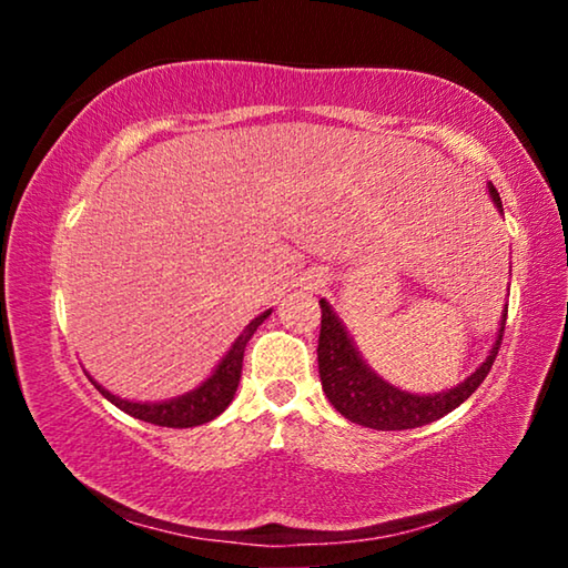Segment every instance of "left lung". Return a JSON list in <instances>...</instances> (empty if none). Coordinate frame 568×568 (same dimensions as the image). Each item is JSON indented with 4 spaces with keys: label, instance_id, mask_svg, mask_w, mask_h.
Instances as JSON below:
<instances>
[{
    "label": "left lung",
    "instance_id": "obj_1",
    "mask_svg": "<svg viewBox=\"0 0 568 568\" xmlns=\"http://www.w3.org/2000/svg\"><path fill=\"white\" fill-rule=\"evenodd\" d=\"M494 203L501 207V197L498 190L488 185ZM506 328V313L501 321V331L488 355L486 363L476 368V373L460 383V386L450 388L446 393H436V396H413V393L398 390L388 386L386 381L378 378L368 365L361 361L358 351L353 348L348 333L335 318L331 305L321 301V335H318V373L321 383L333 408L353 423H361L365 428L376 430H406L418 428L426 423H434L444 418L446 413L458 408L470 393H476L480 383L486 381L488 371L498 355L504 341Z\"/></svg>",
    "mask_w": 568,
    "mask_h": 568
}]
</instances>
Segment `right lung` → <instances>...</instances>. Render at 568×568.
Wrapping results in <instances>:
<instances>
[{
    "instance_id": "obj_1",
    "label": "right lung",
    "mask_w": 568,
    "mask_h": 568,
    "mask_svg": "<svg viewBox=\"0 0 568 568\" xmlns=\"http://www.w3.org/2000/svg\"><path fill=\"white\" fill-rule=\"evenodd\" d=\"M271 311H265L263 315L247 325V328L240 333V338L233 343V348L223 358V363L217 365L213 376H210L203 386L197 390L187 393V396L172 398L165 403H130L122 400L118 396H112L110 390H104L102 386L94 383L104 398L114 403L120 410L130 413V416L145 420V423H155V426H165V428H192V426H203V423L217 418L223 413L230 400H233L237 383H240V371H243V355H245V345L253 338V333L257 331Z\"/></svg>"
}]
</instances>
